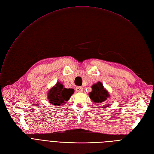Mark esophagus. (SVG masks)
<instances>
[{
  "mask_svg": "<svg viewBox=\"0 0 154 154\" xmlns=\"http://www.w3.org/2000/svg\"><path fill=\"white\" fill-rule=\"evenodd\" d=\"M83 88L81 87V86H77V87L76 88V92H78V93H82V92L83 91Z\"/></svg>",
  "mask_w": 154,
  "mask_h": 154,
  "instance_id": "1",
  "label": "esophagus"
}]
</instances>
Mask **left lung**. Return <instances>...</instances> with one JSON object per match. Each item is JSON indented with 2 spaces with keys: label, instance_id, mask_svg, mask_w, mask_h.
<instances>
[{
  "label": "left lung",
  "instance_id": "left-lung-1",
  "mask_svg": "<svg viewBox=\"0 0 154 154\" xmlns=\"http://www.w3.org/2000/svg\"><path fill=\"white\" fill-rule=\"evenodd\" d=\"M92 91L89 93L90 99L95 103H101L104 105L106 100L109 97L108 91L103 87L101 82L93 84L92 87ZM110 104L104 105L105 108L108 106Z\"/></svg>",
  "mask_w": 154,
  "mask_h": 154
}]
</instances>
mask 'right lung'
<instances>
[{
	"label": "right lung",
	"mask_w": 154,
	"mask_h": 154,
	"mask_svg": "<svg viewBox=\"0 0 154 154\" xmlns=\"http://www.w3.org/2000/svg\"><path fill=\"white\" fill-rule=\"evenodd\" d=\"M75 90L72 88H66L60 82L51 88L48 93V99L49 103L55 106L64 105L69 100Z\"/></svg>",
	"instance_id": "1"
}]
</instances>
